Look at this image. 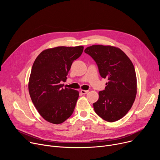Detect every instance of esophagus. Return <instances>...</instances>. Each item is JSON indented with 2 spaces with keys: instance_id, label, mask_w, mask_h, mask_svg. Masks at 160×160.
<instances>
[{
  "instance_id": "esophagus-1",
  "label": "esophagus",
  "mask_w": 160,
  "mask_h": 160,
  "mask_svg": "<svg viewBox=\"0 0 160 160\" xmlns=\"http://www.w3.org/2000/svg\"><path fill=\"white\" fill-rule=\"evenodd\" d=\"M89 92V91L88 90H81L80 91V93H82V94H83V95H85V94H87Z\"/></svg>"
}]
</instances>
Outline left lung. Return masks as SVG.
Returning <instances> with one entry per match:
<instances>
[{"mask_svg": "<svg viewBox=\"0 0 160 160\" xmlns=\"http://www.w3.org/2000/svg\"><path fill=\"white\" fill-rule=\"evenodd\" d=\"M84 52L95 60L101 77L108 80L93 104L95 113L108 122L121 119L130 110L137 93L132 62L122 50L112 46L92 45Z\"/></svg>", "mask_w": 160, "mask_h": 160, "instance_id": "left-lung-1", "label": "left lung"}]
</instances>
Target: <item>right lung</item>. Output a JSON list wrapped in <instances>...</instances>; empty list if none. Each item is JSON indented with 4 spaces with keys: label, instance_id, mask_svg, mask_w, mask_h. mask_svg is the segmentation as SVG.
I'll use <instances>...</instances> for the list:
<instances>
[{
    "label": "right lung",
    "instance_id": "obj_1",
    "mask_svg": "<svg viewBox=\"0 0 160 160\" xmlns=\"http://www.w3.org/2000/svg\"><path fill=\"white\" fill-rule=\"evenodd\" d=\"M83 46L57 47L46 49L32 67L28 91L39 113L47 121L63 122L72 114L79 93L63 88L72 62L82 54Z\"/></svg>",
    "mask_w": 160,
    "mask_h": 160
}]
</instances>
